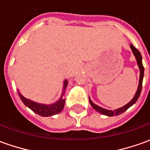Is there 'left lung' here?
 Masks as SVG:
<instances>
[{"instance_id": "left-lung-1", "label": "left lung", "mask_w": 150, "mask_h": 150, "mask_svg": "<svg viewBox=\"0 0 150 150\" xmlns=\"http://www.w3.org/2000/svg\"><path fill=\"white\" fill-rule=\"evenodd\" d=\"M130 47H131V51H132V53L134 55V57H135V60H136V62H137V65H138V67L139 69V84H138V88H137V90L135 92V95L133 97V98L131 99L128 103H126V105H124L122 108H117L115 110H108L106 109V108H103L102 107H99L97 104H95L90 98V97L88 96V99H89V103H90V105L92 106V108L94 110H96L98 112L103 114V115H105V116H108V117H113V116H118L120 114L123 113L124 112H126V110L128 109L129 108H131L132 105H134L136 103V101L138 100L139 98V94L141 93V89H142V82H143V78H144V69L143 64H142V56L139 52L138 50L135 48L134 46L131 44L130 45Z\"/></svg>"}]
</instances>
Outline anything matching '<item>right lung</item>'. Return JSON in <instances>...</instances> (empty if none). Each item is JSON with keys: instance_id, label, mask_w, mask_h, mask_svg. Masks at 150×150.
<instances>
[{"instance_id": "obj_1", "label": "right lung", "mask_w": 150, "mask_h": 150, "mask_svg": "<svg viewBox=\"0 0 150 150\" xmlns=\"http://www.w3.org/2000/svg\"><path fill=\"white\" fill-rule=\"evenodd\" d=\"M67 85H68V80L65 79L63 81V87H62V93L61 94L60 98L57 101L54 102L51 104H46V103H40L38 102L31 100L29 98H25L24 95L21 94V93L19 92L18 89V94L21 101L24 103V104L28 107V108L32 110L33 112H35L38 115H39L41 117H52L56 114L60 113L64 108L65 106V98L64 95L66 93Z\"/></svg>"}]
</instances>
